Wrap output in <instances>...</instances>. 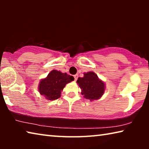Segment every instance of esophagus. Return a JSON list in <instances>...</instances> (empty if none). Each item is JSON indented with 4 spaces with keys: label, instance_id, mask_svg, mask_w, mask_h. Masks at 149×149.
Returning a JSON list of instances; mask_svg holds the SVG:
<instances>
[{
    "label": "esophagus",
    "instance_id": "obj_1",
    "mask_svg": "<svg viewBox=\"0 0 149 149\" xmlns=\"http://www.w3.org/2000/svg\"><path fill=\"white\" fill-rule=\"evenodd\" d=\"M74 79H75V81H77V78H78V75H77V74H75V75H74Z\"/></svg>",
    "mask_w": 149,
    "mask_h": 149
}]
</instances>
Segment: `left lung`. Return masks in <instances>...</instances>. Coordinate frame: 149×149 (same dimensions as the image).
Segmentation results:
<instances>
[{"label":"left lung","instance_id":"left-lung-1","mask_svg":"<svg viewBox=\"0 0 149 149\" xmlns=\"http://www.w3.org/2000/svg\"><path fill=\"white\" fill-rule=\"evenodd\" d=\"M77 84L81 89V94L90 100L99 99L104 92V84L93 72L85 73L84 77L78 78Z\"/></svg>","mask_w":149,"mask_h":149}]
</instances>
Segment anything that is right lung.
Listing matches in <instances>:
<instances>
[{
  "mask_svg": "<svg viewBox=\"0 0 149 149\" xmlns=\"http://www.w3.org/2000/svg\"><path fill=\"white\" fill-rule=\"evenodd\" d=\"M74 80V77L72 75L54 70L45 79L40 81L39 93L49 100L58 99L60 97L61 91L65 85Z\"/></svg>",
  "mask_w": 149,
  "mask_h": 149,
  "instance_id": "right-lung-1",
  "label": "right lung"
}]
</instances>
